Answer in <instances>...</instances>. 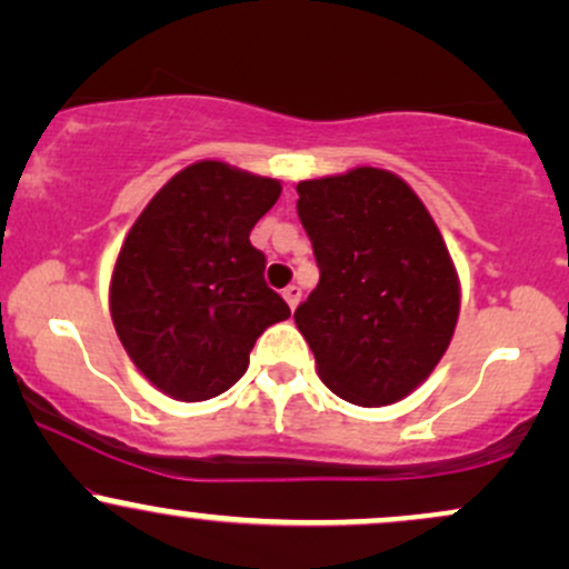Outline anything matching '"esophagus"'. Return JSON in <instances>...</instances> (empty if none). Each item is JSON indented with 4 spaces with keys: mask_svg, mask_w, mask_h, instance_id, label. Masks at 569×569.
I'll return each mask as SVG.
<instances>
[{
    "mask_svg": "<svg viewBox=\"0 0 569 569\" xmlns=\"http://www.w3.org/2000/svg\"><path fill=\"white\" fill-rule=\"evenodd\" d=\"M283 299H286V302H289V307H291V310H293V307H297L299 305V299H302V289H299V286H286V289H283Z\"/></svg>",
    "mask_w": 569,
    "mask_h": 569,
    "instance_id": "1",
    "label": "esophagus"
}]
</instances>
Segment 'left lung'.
<instances>
[{
    "instance_id": "8db88e82",
    "label": "left lung",
    "mask_w": 569,
    "mask_h": 569,
    "mask_svg": "<svg viewBox=\"0 0 569 569\" xmlns=\"http://www.w3.org/2000/svg\"><path fill=\"white\" fill-rule=\"evenodd\" d=\"M321 280L293 312L331 393L358 407L409 396L449 348L460 286L428 208L396 173L299 181Z\"/></svg>"
}]
</instances>
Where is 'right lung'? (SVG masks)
I'll return each mask as SVG.
<instances>
[{"label":"right lung","mask_w":569,"mask_h":569,"mask_svg":"<svg viewBox=\"0 0 569 569\" xmlns=\"http://www.w3.org/2000/svg\"><path fill=\"white\" fill-rule=\"evenodd\" d=\"M278 198L280 181L202 160L130 227L109 289L112 321L136 369L176 401L230 390L257 337L291 316L248 240Z\"/></svg>","instance_id":"right-lung-1"}]
</instances>
